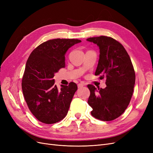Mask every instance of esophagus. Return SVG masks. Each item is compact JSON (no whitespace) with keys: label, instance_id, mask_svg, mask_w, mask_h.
<instances>
[{"label":"esophagus","instance_id":"34e87169","mask_svg":"<svg viewBox=\"0 0 153 153\" xmlns=\"http://www.w3.org/2000/svg\"><path fill=\"white\" fill-rule=\"evenodd\" d=\"M84 85H85V84H84V83H80V84H78V88H80V87L84 86Z\"/></svg>","mask_w":153,"mask_h":153}]
</instances>
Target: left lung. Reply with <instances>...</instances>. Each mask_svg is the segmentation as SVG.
Returning a JSON list of instances; mask_svg holds the SVG:
<instances>
[{"label":"left lung","instance_id":"obj_1","mask_svg":"<svg viewBox=\"0 0 153 153\" xmlns=\"http://www.w3.org/2000/svg\"><path fill=\"white\" fill-rule=\"evenodd\" d=\"M87 41L100 48V59L95 75L106 78V87L97 89L88 85L91 92L88 104L91 115L101 121H110L119 117L128 107L135 83V73L126 50L117 41L105 36Z\"/></svg>","mask_w":153,"mask_h":153}]
</instances>
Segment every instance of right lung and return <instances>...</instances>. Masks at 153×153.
Listing matches in <instances>:
<instances>
[{
  "mask_svg": "<svg viewBox=\"0 0 153 153\" xmlns=\"http://www.w3.org/2000/svg\"><path fill=\"white\" fill-rule=\"evenodd\" d=\"M80 42L75 39H50L36 47L27 59L22 91L31 113L41 123H56L68 114L77 85L70 82L58 89L53 78L65 67L67 50Z\"/></svg>",
  "mask_w": 153,
  "mask_h": 153,
  "instance_id": "1",
  "label": "right lung"
}]
</instances>
